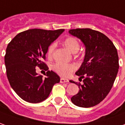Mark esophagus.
Returning a JSON list of instances; mask_svg holds the SVG:
<instances>
[{"mask_svg": "<svg viewBox=\"0 0 125 125\" xmlns=\"http://www.w3.org/2000/svg\"><path fill=\"white\" fill-rule=\"evenodd\" d=\"M61 83H67V82H68L69 81V80L68 79H64V78H61Z\"/></svg>", "mask_w": 125, "mask_h": 125, "instance_id": "1", "label": "esophagus"}]
</instances>
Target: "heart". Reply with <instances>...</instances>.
<instances>
[{
	"label": "heart",
	"instance_id": "1",
	"mask_svg": "<svg viewBox=\"0 0 125 125\" xmlns=\"http://www.w3.org/2000/svg\"><path fill=\"white\" fill-rule=\"evenodd\" d=\"M63 44L65 47L73 53H76L78 52L80 48V43L73 36H68L63 40ZM55 48V44H51L48 48L47 50V55L49 58H52L54 54V50ZM77 69V66L75 64H66L62 62H57L53 65L52 69L58 74L62 77H67L75 71Z\"/></svg>",
	"mask_w": 125,
	"mask_h": 125
}]
</instances>
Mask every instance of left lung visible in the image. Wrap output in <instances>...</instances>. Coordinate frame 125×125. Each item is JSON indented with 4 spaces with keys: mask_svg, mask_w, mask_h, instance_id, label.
Here are the masks:
<instances>
[{
    "mask_svg": "<svg viewBox=\"0 0 125 125\" xmlns=\"http://www.w3.org/2000/svg\"><path fill=\"white\" fill-rule=\"evenodd\" d=\"M69 32L85 46L83 62L76 75L83 83L78 85L79 92L71 98L75 105L83 108L94 106L101 102L112 89L119 68L116 47L106 36L89 28L73 29Z\"/></svg>",
    "mask_w": 125,
    "mask_h": 125,
    "instance_id": "left-lung-1",
    "label": "left lung"
}]
</instances>
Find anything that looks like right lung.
<instances>
[{
  "instance_id": "1",
  "label": "right lung",
  "mask_w": 125,
  "mask_h": 125,
  "mask_svg": "<svg viewBox=\"0 0 125 125\" xmlns=\"http://www.w3.org/2000/svg\"><path fill=\"white\" fill-rule=\"evenodd\" d=\"M63 29H31L18 33L9 43L4 56L8 80L13 90L23 100L38 103L46 100L54 85L60 82L58 75L48 71L46 60L48 48ZM47 71L44 78L36 73L35 67Z\"/></svg>"
}]
</instances>
